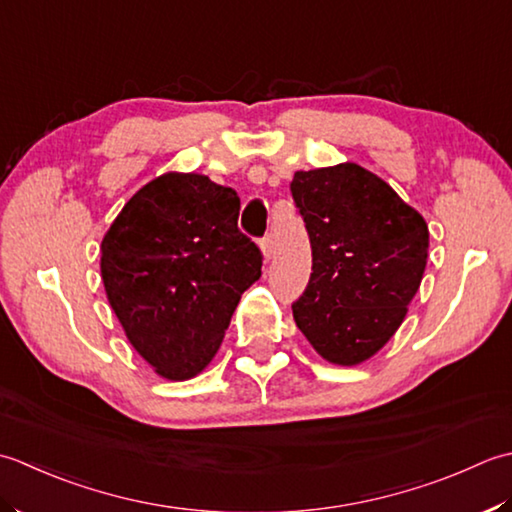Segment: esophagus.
Instances as JSON below:
<instances>
[{
  "label": "esophagus",
  "instance_id": "obj_1",
  "mask_svg": "<svg viewBox=\"0 0 512 512\" xmlns=\"http://www.w3.org/2000/svg\"><path fill=\"white\" fill-rule=\"evenodd\" d=\"M260 249H263L265 260H271V256H274V238L265 236L263 241H260Z\"/></svg>",
  "mask_w": 512,
  "mask_h": 512
}]
</instances>
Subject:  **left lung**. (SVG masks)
Instances as JSON below:
<instances>
[{
    "label": "left lung",
    "mask_w": 512,
    "mask_h": 512,
    "mask_svg": "<svg viewBox=\"0 0 512 512\" xmlns=\"http://www.w3.org/2000/svg\"><path fill=\"white\" fill-rule=\"evenodd\" d=\"M289 187L311 243L294 320L322 358L353 367L402 325L429 258V227L356 163L296 172Z\"/></svg>",
    "instance_id": "1"
}]
</instances>
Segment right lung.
Segmentation results:
<instances>
[{
	"instance_id": "right-lung-1",
	"label": "right lung",
	"mask_w": 512,
	"mask_h": 512,
	"mask_svg": "<svg viewBox=\"0 0 512 512\" xmlns=\"http://www.w3.org/2000/svg\"><path fill=\"white\" fill-rule=\"evenodd\" d=\"M241 198L203 174L143 185L101 241V278L130 344L168 380H190L218 351L263 254L238 229Z\"/></svg>"
}]
</instances>
